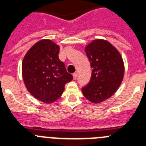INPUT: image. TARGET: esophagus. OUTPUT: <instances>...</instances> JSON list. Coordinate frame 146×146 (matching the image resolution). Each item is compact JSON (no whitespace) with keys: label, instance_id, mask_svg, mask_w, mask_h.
I'll use <instances>...</instances> for the list:
<instances>
[{"label":"esophagus","instance_id":"34e87169","mask_svg":"<svg viewBox=\"0 0 146 146\" xmlns=\"http://www.w3.org/2000/svg\"><path fill=\"white\" fill-rule=\"evenodd\" d=\"M77 77V72H74V74H73V78H74V79H76Z\"/></svg>","mask_w":146,"mask_h":146}]
</instances>
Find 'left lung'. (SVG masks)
Returning a JSON list of instances; mask_svg holds the SVG:
<instances>
[{"mask_svg": "<svg viewBox=\"0 0 146 146\" xmlns=\"http://www.w3.org/2000/svg\"><path fill=\"white\" fill-rule=\"evenodd\" d=\"M85 50L92 73L82 92L91 102L100 103L113 96L121 84L124 74L123 59L117 49L106 40H94Z\"/></svg>", "mask_w": 146, "mask_h": 146, "instance_id": "8db88e82", "label": "left lung"}]
</instances>
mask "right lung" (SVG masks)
Masks as SVG:
<instances>
[{
    "mask_svg": "<svg viewBox=\"0 0 146 146\" xmlns=\"http://www.w3.org/2000/svg\"><path fill=\"white\" fill-rule=\"evenodd\" d=\"M60 47L50 39H42L28 50L22 64L24 83L32 96L50 104L61 96L64 86L73 79L58 58Z\"/></svg>",
    "mask_w": 146,
    "mask_h": 146,
    "instance_id": "1",
    "label": "right lung"
}]
</instances>
